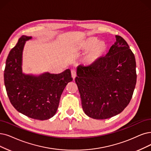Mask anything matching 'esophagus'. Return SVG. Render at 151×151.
Segmentation results:
<instances>
[{
    "mask_svg": "<svg viewBox=\"0 0 151 151\" xmlns=\"http://www.w3.org/2000/svg\"><path fill=\"white\" fill-rule=\"evenodd\" d=\"M71 75H72V79H75V77H76V75H77V74H76V71L75 70H71Z\"/></svg>",
    "mask_w": 151,
    "mask_h": 151,
    "instance_id": "esophagus-1",
    "label": "esophagus"
}]
</instances>
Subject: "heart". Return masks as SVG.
<instances>
[{
    "label": "heart",
    "mask_w": 151,
    "mask_h": 151,
    "mask_svg": "<svg viewBox=\"0 0 151 151\" xmlns=\"http://www.w3.org/2000/svg\"><path fill=\"white\" fill-rule=\"evenodd\" d=\"M81 47L83 51L88 50L83 59V62L86 65H91L105 55L108 50V45L104 41L90 37L82 42Z\"/></svg>",
    "instance_id": "b5f03b06"
}]
</instances>
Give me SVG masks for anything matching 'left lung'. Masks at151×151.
<instances>
[{
	"label": "left lung",
	"mask_w": 151,
	"mask_h": 151,
	"mask_svg": "<svg viewBox=\"0 0 151 151\" xmlns=\"http://www.w3.org/2000/svg\"><path fill=\"white\" fill-rule=\"evenodd\" d=\"M136 68L134 55L118 35L105 57L87 67L78 66L75 81L84 113L93 119H105L123 111L135 88Z\"/></svg>",
	"instance_id": "8db88e82"
}]
</instances>
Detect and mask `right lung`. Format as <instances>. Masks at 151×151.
Returning <instances> with one entry per match:
<instances>
[{
	"label": "right lung",
	"instance_id": "right-lung-1",
	"mask_svg": "<svg viewBox=\"0 0 151 151\" xmlns=\"http://www.w3.org/2000/svg\"><path fill=\"white\" fill-rule=\"evenodd\" d=\"M32 38L22 35L10 50L6 60L4 83L10 103L18 111L33 119L46 120L56 114L61 94L72 78L69 69L60 74L23 73V48Z\"/></svg>",
	"mask_w": 151,
	"mask_h": 151
}]
</instances>
